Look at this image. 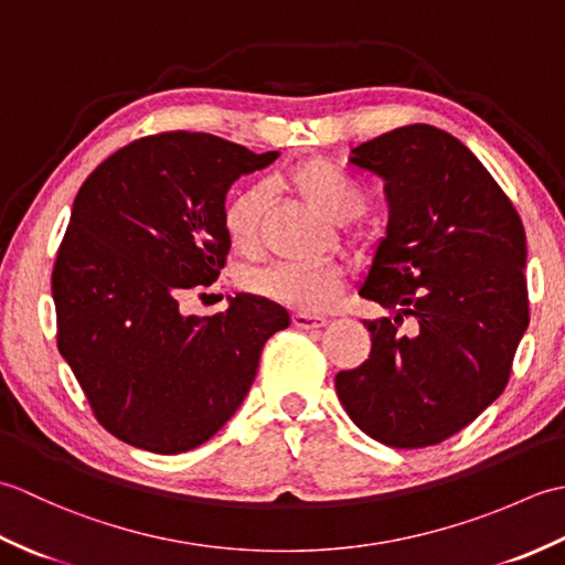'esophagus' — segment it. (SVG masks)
I'll list each match as a JSON object with an SVG mask.
<instances>
[{
    "mask_svg": "<svg viewBox=\"0 0 565 565\" xmlns=\"http://www.w3.org/2000/svg\"><path fill=\"white\" fill-rule=\"evenodd\" d=\"M326 318H320V316H310V313H296L294 316V326L298 328V330H318V328H322L326 326Z\"/></svg>",
    "mask_w": 565,
    "mask_h": 565,
    "instance_id": "1",
    "label": "esophagus"
}]
</instances>
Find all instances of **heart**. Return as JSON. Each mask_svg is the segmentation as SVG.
I'll use <instances>...</instances> for the list:
<instances>
[{
	"label": "heart",
	"mask_w": 565,
	"mask_h": 565,
	"mask_svg": "<svg viewBox=\"0 0 565 565\" xmlns=\"http://www.w3.org/2000/svg\"><path fill=\"white\" fill-rule=\"evenodd\" d=\"M298 196L334 223H347L364 211L366 199L350 177L328 160H303L286 172ZM267 194L252 184L235 191L223 209V227L233 247L249 252L259 243V223ZM252 289L298 313H320L342 289V269L334 264L284 262L252 274Z\"/></svg>",
	"instance_id": "obj_1"
}]
</instances>
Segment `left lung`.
Instances as JSON below:
<instances>
[{
  "label": "left lung",
  "mask_w": 565,
  "mask_h": 565,
  "mask_svg": "<svg viewBox=\"0 0 565 565\" xmlns=\"http://www.w3.org/2000/svg\"><path fill=\"white\" fill-rule=\"evenodd\" d=\"M383 179L386 235L359 296L393 310L364 320L369 359L334 376L352 423L395 449L431 447L505 388L530 326L526 237L512 201L447 130L395 128L352 150ZM414 318L403 335L402 316Z\"/></svg>",
  "instance_id": "1"
}]
</instances>
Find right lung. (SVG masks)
<instances>
[{"instance_id": "1", "label": "right lung", "mask_w": 565, "mask_h": 565, "mask_svg": "<svg viewBox=\"0 0 565 565\" xmlns=\"http://www.w3.org/2000/svg\"><path fill=\"white\" fill-rule=\"evenodd\" d=\"M279 152L209 134L148 136L106 158L77 191L53 267L57 350L114 437L152 454L209 441L257 376L289 313L237 294L225 313L179 298L225 267V194Z\"/></svg>"}]
</instances>
